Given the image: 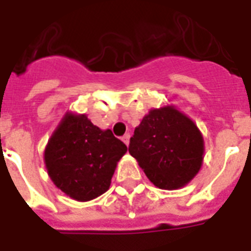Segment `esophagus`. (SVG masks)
Listing matches in <instances>:
<instances>
[{
    "mask_svg": "<svg viewBox=\"0 0 251 251\" xmlns=\"http://www.w3.org/2000/svg\"><path fill=\"white\" fill-rule=\"evenodd\" d=\"M122 141L125 142L126 145H129V141H130V134L127 133V134H125V136L122 137Z\"/></svg>",
    "mask_w": 251,
    "mask_h": 251,
    "instance_id": "1",
    "label": "esophagus"
}]
</instances>
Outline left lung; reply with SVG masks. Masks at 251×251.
<instances>
[{
    "label": "left lung",
    "instance_id": "left-lung-1",
    "mask_svg": "<svg viewBox=\"0 0 251 251\" xmlns=\"http://www.w3.org/2000/svg\"><path fill=\"white\" fill-rule=\"evenodd\" d=\"M129 153L161 189L184 187L200 171L203 136L194 121L174 106L153 109L130 138Z\"/></svg>",
    "mask_w": 251,
    "mask_h": 251
}]
</instances>
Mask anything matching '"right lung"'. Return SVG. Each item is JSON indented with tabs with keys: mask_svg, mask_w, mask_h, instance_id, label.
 I'll return each mask as SVG.
<instances>
[{
	"mask_svg": "<svg viewBox=\"0 0 251 251\" xmlns=\"http://www.w3.org/2000/svg\"><path fill=\"white\" fill-rule=\"evenodd\" d=\"M126 151L110 129L100 130L84 114L67 113L47 144L44 161L57 188L77 201H87L109 189Z\"/></svg>",
	"mask_w": 251,
	"mask_h": 251,
	"instance_id": "right-lung-1",
	"label": "right lung"
}]
</instances>
